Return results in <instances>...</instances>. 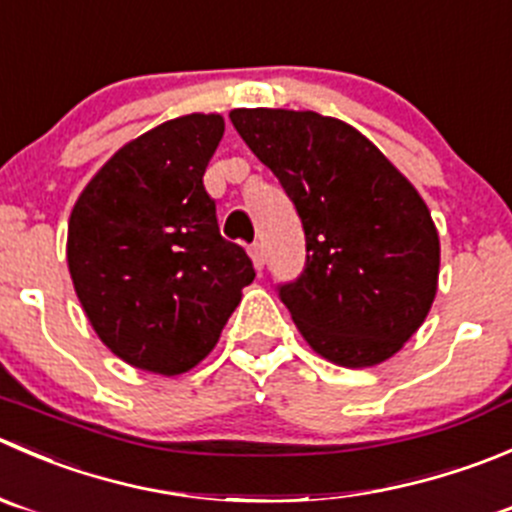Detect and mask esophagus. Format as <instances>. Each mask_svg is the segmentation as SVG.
<instances>
[{"instance_id":"obj_1","label":"esophagus","mask_w":512,"mask_h":512,"mask_svg":"<svg viewBox=\"0 0 512 512\" xmlns=\"http://www.w3.org/2000/svg\"><path fill=\"white\" fill-rule=\"evenodd\" d=\"M250 257H252V262H255V270L262 272V267H265V262H267V255H265V247H262L260 242H255V245L250 247Z\"/></svg>"}]
</instances>
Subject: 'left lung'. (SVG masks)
<instances>
[{"mask_svg": "<svg viewBox=\"0 0 512 512\" xmlns=\"http://www.w3.org/2000/svg\"><path fill=\"white\" fill-rule=\"evenodd\" d=\"M230 119L302 222L305 267L275 287L297 330L342 367L388 360L438 290L440 242L423 197L340 119L262 107Z\"/></svg>", "mask_w": 512, "mask_h": 512, "instance_id": "left-lung-1", "label": "left lung"}]
</instances>
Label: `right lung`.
Wrapping results in <instances>:
<instances>
[{
	"label": "right lung",
	"mask_w": 512,
	"mask_h": 512,
	"mask_svg": "<svg viewBox=\"0 0 512 512\" xmlns=\"http://www.w3.org/2000/svg\"><path fill=\"white\" fill-rule=\"evenodd\" d=\"M220 114H187L124 145L69 217L67 262L99 340L124 362L180 375L215 347L242 287L247 252L227 242L207 195Z\"/></svg>",
	"instance_id": "add662e5"
}]
</instances>
